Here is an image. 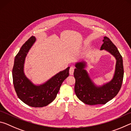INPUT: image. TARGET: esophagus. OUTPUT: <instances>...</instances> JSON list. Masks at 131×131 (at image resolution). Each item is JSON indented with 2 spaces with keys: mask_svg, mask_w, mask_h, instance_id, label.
Instances as JSON below:
<instances>
[{
  "mask_svg": "<svg viewBox=\"0 0 131 131\" xmlns=\"http://www.w3.org/2000/svg\"><path fill=\"white\" fill-rule=\"evenodd\" d=\"M74 70V67H73V66H71V67L70 68V69H69V73H70V75L73 74Z\"/></svg>",
  "mask_w": 131,
  "mask_h": 131,
  "instance_id": "obj_1",
  "label": "esophagus"
}]
</instances>
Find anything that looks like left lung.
<instances>
[{
	"mask_svg": "<svg viewBox=\"0 0 131 131\" xmlns=\"http://www.w3.org/2000/svg\"><path fill=\"white\" fill-rule=\"evenodd\" d=\"M101 50H105L116 58V64L113 78L101 87L95 85L84 68L85 62L76 63L74 77L76 80L74 91L83 103L90 105L106 104L116 96L120 90L124 77L123 58L116 46L107 37H104Z\"/></svg>",
	"mask_w": 131,
	"mask_h": 131,
	"instance_id": "1",
	"label": "left lung"
}]
</instances>
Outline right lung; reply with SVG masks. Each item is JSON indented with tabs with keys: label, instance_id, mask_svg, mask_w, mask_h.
<instances>
[{
	"label": "right lung",
	"instance_id": "right-lung-1",
	"mask_svg": "<svg viewBox=\"0 0 131 131\" xmlns=\"http://www.w3.org/2000/svg\"><path fill=\"white\" fill-rule=\"evenodd\" d=\"M36 41L31 36L15 57L12 74L15 92L19 99L28 106L42 107L51 103L57 96L63 81L69 75V68L59 72L41 85L33 84L24 74V65L29 50Z\"/></svg>",
	"mask_w": 131,
	"mask_h": 131
}]
</instances>
